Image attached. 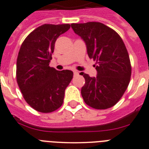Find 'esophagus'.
Here are the masks:
<instances>
[{
	"label": "esophagus",
	"instance_id": "34e87169",
	"mask_svg": "<svg viewBox=\"0 0 149 149\" xmlns=\"http://www.w3.org/2000/svg\"><path fill=\"white\" fill-rule=\"evenodd\" d=\"M73 74H74V76H76V75H79V72L74 71V72H73Z\"/></svg>",
	"mask_w": 149,
	"mask_h": 149
}]
</instances>
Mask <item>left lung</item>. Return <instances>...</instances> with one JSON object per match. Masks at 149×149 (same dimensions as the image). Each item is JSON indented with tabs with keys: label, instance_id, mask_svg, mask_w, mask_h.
I'll use <instances>...</instances> for the list:
<instances>
[{
	"label": "left lung",
	"instance_id": "left-lung-1",
	"mask_svg": "<svg viewBox=\"0 0 149 149\" xmlns=\"http://www.w3.org/2000/svg\"><path fill=\"white\" fill-rule=\"evenodd\" d=\"M75 33L86 43L89 58L96 61V77L81 73L85 83L81 93L88 106L107 109L116 104L129 84L131 65L123 39L100 22L72 24Z\"/></svg>",
	"mask_w": 149,
	"mask_h": 149
}]
</instances>
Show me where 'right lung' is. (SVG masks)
Wrapping results in <instances>:
<instances>
[{
	"label": "right lung",
	"instance_id": "1",
	"mask_svg": "<svg viewBox=\"0 0 149 149\" xmlns=\"http://www.w3.org/2000/svg\"><path fill=\"white\" fill-rule=\"evenodd\" d=\"M70 24H44L23 41L17 58L16 79L23 97L36 111L50 113L62 105L65 91L73 79L71 70L49 66L55 42Z\"/></svg>",
	"mask_w": 149,
	"mask_h": 149
}]
</instances>
